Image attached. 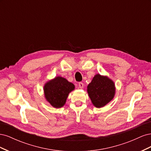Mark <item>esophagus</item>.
I'll return each instance as SVG.
<instances>
[{
  "instance_id": "esophagus-1",
  "label": "esophagus",
  "mask_w": 151,
  "mask_h": 151,
  "mask_svg": "<svg viewBox=\"0 0 151 151\" xmlns=\"http://www.w3.org/2000/svg\"><path fill=\"white\" fill-rule=\"evenodd\" d=\"M79 88L80 89H83L84 88V84L83 83H79Z\"/></svg>"
}]
</instances>
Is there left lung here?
<instances>
[{
	"mask_svg": "<svg viewBox=\"0 0 151 151\" xmlns=\"http://www.w3.org/2000/svg\"><path fill=\"white\" fill-rule=\"evenodd\" d=\"M87 92L94 106L100 108L113 99L116 92L115 84L108 76L97 74L87 87Z\"/></svg>",
	"mask_w": 151,
	"mask_h": 151,
	"instance_id": "obj_1",
	"label": "left lung"
}]
</instances>
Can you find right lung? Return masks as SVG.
Instances as JSON below:
<instances>
[{
	"label": "right lung",
	"mask_w": 151,
	"mask_h": 151,
	"mask_svg": "<svg viewBox=\"0 0 151 151\" xmlns=\"http://www.w3.org/2000/svg\"><path fill=\"white\" fill-rule=\"evenodd\" d=\"M74 89V84L60 76L49 80L43 86L45 99L55 108L64 106L68 94Z\"/></svg>",
	"instance_id": "add662e5"
}]
</instances>
